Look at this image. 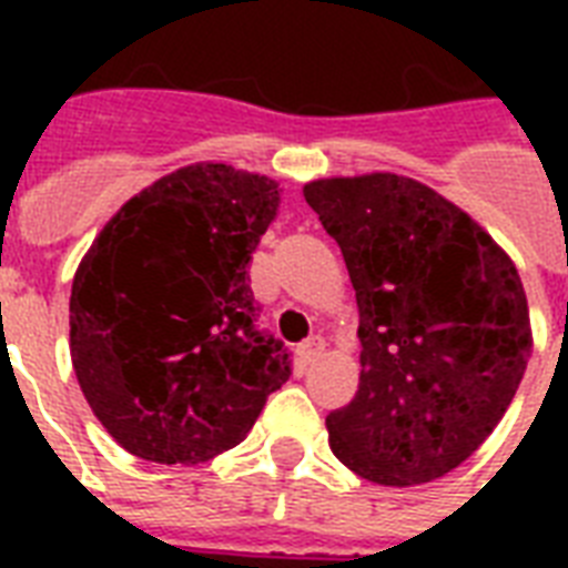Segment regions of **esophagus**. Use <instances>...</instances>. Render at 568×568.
Listing matches in <instances>:
<instances>
[{"instance_id":"obj_1","label":"esophagus","mask_w":568,"mask_h":568,"mask_svg":"<svg viewBox=\"0 0 568 568\" xmlns=\"http://www.w3.org/2000/svg\"><path fill=\"white\" fill-rule=\"evenodd\" d=\"M321 354H324V338L321 336L306 338V342H301V347H297V359H301V365H312Z\"/></svg>"}]
</instances>
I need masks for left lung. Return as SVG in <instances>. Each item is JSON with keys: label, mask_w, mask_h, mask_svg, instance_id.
Instances as JSON below:
<instances>
[{"label": "left lung", "mask_w": 568, "mask_h": 568, "mask_svg": "<svg viewBox=\"0 0 568 568\" xmlns=\"http://www.w3.org/2000/svg\"><path fill=\"white\" fill-rule=\"evenodd\" d=\"M359 306V388L327 415L342 466L379 486L439 480L507 413L534 351L507 250L448 196L397 173L303 185Z\"/></svg>", "instance_id": "1"}]
</instances>
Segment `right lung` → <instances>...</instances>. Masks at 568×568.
I'll list each match as a JSON object with an SVG mask.
<instances>
[{
  "instance_id": "right-lung-1",
  "label": "right lung",
  "mask_w": 568,
  "mask_h": 568,
  "mask_svg": "<svg viewBox=\"0 0 568 568\" xmlns=\"http://www.w3.org/2000/svg\"><path fill=\"white\" fill-rule=\"evenodd\" d=\"M280 194L262 173L185 164L120 205L75 267V379L132 457L196 466L235 448L292 374L247 288Z\"/></svg>"
}]
</instances>
